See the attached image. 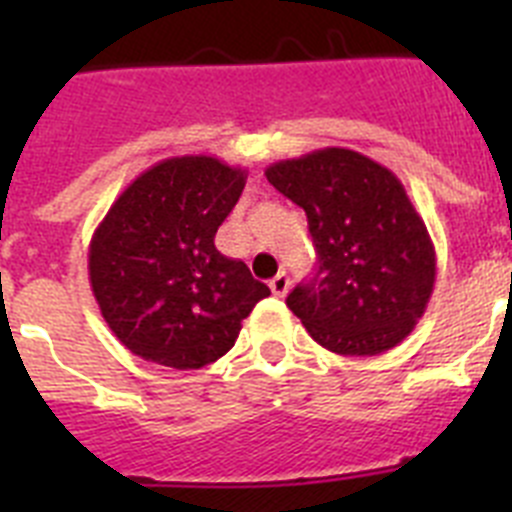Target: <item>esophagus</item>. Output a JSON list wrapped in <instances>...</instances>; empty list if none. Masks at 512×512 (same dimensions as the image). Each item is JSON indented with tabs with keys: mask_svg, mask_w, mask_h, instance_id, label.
<instances>
[{
	"mask_svg": "<svg viewBox=\"0 0 512 512\" xmlns=\"http://www.w3.org/2000/svg\"><path fill=\"white\" fill-rule=\"evenodd\" d=\"M289 284H292V282H289L287 271H279L277 277H274V279H271V282H269V287H271V292H274V295L284 297V295H287V292H289Z\"/></svg>",
	"mask_w": 512,
	"mask_h": 512,
	"instance_id": "34e87169",
	"label": "esophagus"
}]
</instances>
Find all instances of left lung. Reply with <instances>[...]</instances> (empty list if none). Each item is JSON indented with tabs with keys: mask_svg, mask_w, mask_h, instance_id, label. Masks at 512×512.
Here are the masks:
<instances>
[{
	"mask_svg": "<svg viewBox=\"0 0 512 512\" xmlns=\"http://www.w3.org/2000/svg\"><path fill=\"white\" fill-rule=\"evenodd\" d=\"M307 215L318 269L287 307L323 348L377 356L413 333L436 284V248L402 182L372 158L323 148L266 169Z\"/></svg>",
	"mask_w": 512,
	"mask_h": 512,
	"instance_id": "obj_1",
	"label": "left lung"
}]
</instances>
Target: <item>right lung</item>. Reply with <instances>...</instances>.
<instances>
[{"label":"right lung","mask_w":512,"mask_h":512,"mask_svg":"<svg viewBox=\"0 0 512 512\" xmlns=\"http://www.w3.org/2000/svg\"><path fill=\"white\" fill-rule=\"evenodd\" d=\"M246 171L215 156L158 161L133 179L89 243V282L122 346L171 369L225 356L269 287L215 248Z\"/></svg>","instance_id":"right-lung-1"}]
</instances>
